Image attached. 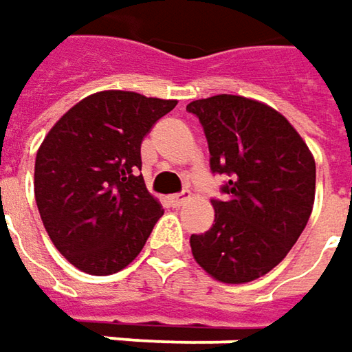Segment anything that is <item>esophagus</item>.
I'll list each match as a JSON object with an SVG mask.
<instances>
[{
	"label": "esophagus",
	"instance_id": "1",
	"mask_svg": "<svg viewBox=\"0 0 352 352\" xmlns=\"http://www.w3.org/2000/svg\"><path fill=\"white\" fill-rule=\"evenodd\" d=\"M191 197H189V192H183V195H173L171 197V205L173 206H183L187 201H189Z\"/></svg>",
	"mask_w": 352,
	"mask_h": 352
}]
</instances>
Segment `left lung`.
I'll return each mask as SVG.
<instances>
[{
	"label": "left lung",
	"mask_w": 352,
	"mask_h": 352,
	"mask_svg": "<svg viewBox=\"0 0 352 352\" xmlns=\"http://www.w3.org/2000/svg\"><path fill=\"white\" fill-rule=\"evenodd\" d=\"M212 173L228 177L214 222L192 234L191 252L222 283L266 276L298 242L315 201V160L296 128L272 106L234 94L192 100Z\"/></svg>",
	"instance_id": "left-lung-1"
}]
</instances>
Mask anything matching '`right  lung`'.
I'll list each match as a JSON object with an SVG mask.
<instances>
[{
	"label": "right lung",
	"mask_w": 352,
	"mask_h": 352,
	"mask_svg": "<svg viewBox=\"0 0 352 352\" xmlns=\"http://www.w3.org/2000/svg\"><path fill=\"white\" fill-rule=\"evenodd\" d=\"M177 100L102 90L74 104L45 135L35 201L45 230L70 264L110 276L138 258L163 214L147 191L142 142Z\"/></svg>",
	"instance_id": "add662e5"
}]
</instances>
